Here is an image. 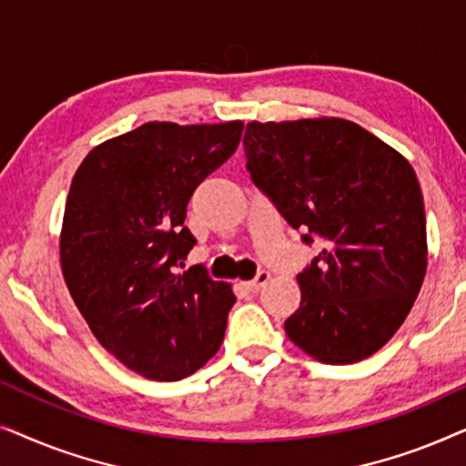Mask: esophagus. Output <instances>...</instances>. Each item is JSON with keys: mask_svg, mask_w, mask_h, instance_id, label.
I'll return each instance as SVG.
<instances>
[{"mask_svg": "<svg viewBox=\"0 0 466 466\" xmlns=\"http://www.w3.org/2000/svg\"><path fill=\"white\" fill-rule=\"evenodd\" d=\"M269 279H271L269 273H267V271H260L258 276L252 279V282H246V289L250 290V292H258L260 289H263V286H265L267 282H269Z\"/></svg>", "mask_w": 466, "mask_h": 466, "instance_id": "obj_1", "label": "esophagus"}]
</instances>
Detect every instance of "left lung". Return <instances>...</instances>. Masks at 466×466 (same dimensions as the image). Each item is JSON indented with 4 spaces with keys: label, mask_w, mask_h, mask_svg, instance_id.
<instances>
[{
    "label": "left lung",
    "mask_w": 466,
    "mask_h": 466,
    "mask_svg": "<svg viewBox=\"0 0 466 466\" xmlns=\"http://www.w3.org/2000/svg\"><path fill=\"white\" fill-rule=\"evenodd\" d=\"M254 184L290 227L324 241L297 282L286 335L311 359L352 365L384 348L422 289L429 246L410 161L346 118L246 125Z\"/></svg>",
    "instance_id": "1"
}]
</instances>
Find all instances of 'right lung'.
<instances>
[{
    "label": "right lung",
    "mask_w": 466,
    "mask_h": 466,
    "mask_svg": "<svg viewBox=\"0 0 466 466\" xmlns=\"http://www.w3.org/2000/svg\"><path fill=\"white\" fill-rule=\"evenodd\" d=\"M241 129L155 120L95 146L74 174L59 239L67 290L95 339L148 380L188 378L225 337L231 284L177 265L195 246L188 199Z\"/></svg>",
    "instance_id": "add662e5"
}]
</instances>
